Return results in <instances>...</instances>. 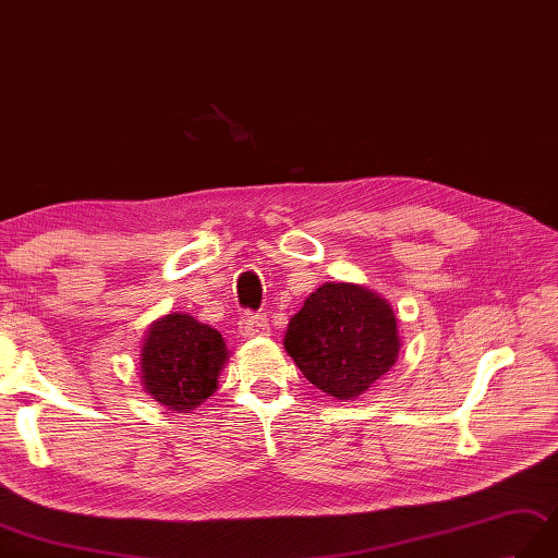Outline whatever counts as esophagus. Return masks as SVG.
I'll use <instances>...</instances> for the list:
<instances>
[{"label":"esophagus","mask_w":558,"mask_h":558,"mask_svg":"<svg viewBox=\"0 0 558 558\" xmlns=\"http://www.w3.org/2000/svg\"><path fill=\"white\" fill-rule=\"evenodd\" d=\"M270 326L264 316H254V314H244L240 320V335L242 338H262V335H268Z\"/></svg>","instance_id":"obj_1"}]
</instances>
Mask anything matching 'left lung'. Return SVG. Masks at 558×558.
Instances as JSON below:
<instances>
[{
    "label": "left lung",
    "instance_id": "1",
    "mask_svg": "<svg viewBox=\"0 0 558 558\" xmlns=\"http://www.w3.org/2000/svg\"><path fill=\"white\" fill-rule=\"evenodd\" d=\"M392 306L354 282H326L306 296L284 330V349L304 378L330 397L356 399L395 366Z\"/></svg>",
    "mask_w": 558,
    "mask_h": 558
}]
</instances>
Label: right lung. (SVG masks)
Listing matches in <instances>:
<instances>
[{
    "mask_svg": "<svg viewBox=\"0 0 558 558\" xmlns=\"http://www.w3.org/2000/svg\"><path fill=\"white\" fill-rule=\"evenodd\" d=\"M228 361L223 335L187 314L151 323L140 354L145 392L175 413H192L218 387Z\"/></svg>",
    "mask_w": 558,
    "mask_h": 558,
    "instance_id": "1",
    "label": "right lung"
}]
</instances>
